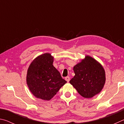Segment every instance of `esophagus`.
Listing matches in <instances>:
<instances>
[{"label":"esophagus","instance_id":"34e87169","mask_svg":"<svg viewBox=\"0 0 124 124\" xmlns=\"http://www.w3.org/2000/svg\"><path fill=\"white\" fill-rule=\"evenodd\" d=\"M65 80H66V81L67 82H69V81H70V77H69V76L66 77H65Z\"/></svg>","mask_w":124,"mask_h":124}]
</instances>
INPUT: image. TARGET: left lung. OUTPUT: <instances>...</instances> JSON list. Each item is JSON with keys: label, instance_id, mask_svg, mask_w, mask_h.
<instances>
[{"label": "left lung", "instance_id": "8db88e82", "mask_svg": "<svg viewBox=\"0 0 124 124\" xmlns=\"http://www.w3.org/2000/svg\"><path fill=\"white\" fill-rule=\"evenodd\" d=\"M75 76L70 83L85 98H91L101 92L106 81L105 71L101 65L89 56L73 67Z\"/></svg>", "mask_w": 124, "mask_h": 124}]
</instances>
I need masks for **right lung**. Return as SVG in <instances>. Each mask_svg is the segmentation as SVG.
<instances>
[{
    "instance_id": "obj_1",
    "label": "right lung",
    "mask_w": 124,
    "mask_h": 124,
    "mask_svg": "<svg viewBox=\"0 0 124 124\" xmlns=\"http://www.w3.org/2000/svg\"><path fill=\"white\" fill-rule=\"evenodd\" d=\"M53 60L51 54L45 53L35 59L28 68L27 85L37 98L49 100L67 82L53 65Z\"/></svg>"
}]
</instances>
